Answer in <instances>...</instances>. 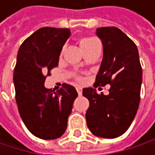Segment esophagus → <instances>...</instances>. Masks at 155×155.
I'll list each match as a JSON object with an SVG mask.
<instances>
[{
  "label": "esophagus",
  "instance_id": "1",
  "mask_svg": "<svg viewBox=\"0 0 155 155\" xmlns=\"http://www.w3.org/2000/svg\"><path fill=\"white\" fill-rule=\"evenodd\" d=\"M76 91H77L79 96H81V93H82V90H81V88L80 86H76Z\"/></svg>",
  "mask_w": 155,
  "mask_h": 155
}]
</instances>
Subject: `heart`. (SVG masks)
Instances as JSON below:
<instances>
[{
  "label": "heart",
  "instance_id": "obj_1",
  "mask_svg": "<svg viewBox=\"0 0 155 155\" xmlns=\"http://www.w3.org/2000/svg\"><path fill=\"white\" fill-rule=\"evenodd\" d=\"M98 46H100V43L94 38H83L80 41V47L81 48V50L83 51V53L94 48L95 47H98ZM77 79L79 81L81 80L80 77H77Z\"/></svg>",
  "mask_w": 155,
  "mask_h": 155
}]
</instances>
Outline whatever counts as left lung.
<instances>
[{
	"label": "left lung",
	"mask_w": 155,
	"mask_h": 155,
	"mask_svg": "<svg viewBox=\"0 0 155 155\" xmlns=\"http://www.w3.org/2000/svg\"><path fill=\"white\" fill-rule=\"evenodd\" d=\"M97 36L103 45V59L94 87L110 84L109 94H98L84 88L89 100L86 122L90 131L102 138H116L130 127L137 112L142 84V67L136 44L119 28L102 27Z\"/></svg>",
	"instance_id": "obj_1"
}]
</instances>
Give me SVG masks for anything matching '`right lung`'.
Instances as JSON below:
<instances>
[{"label": "right lung", "mask_w": 155, "mask_h": 155, "mask_svg": "<svg viewBox=\"0 0 155 155\" xmlns=\"http://www.w3.org/2000/svg\"><path fill=\"white\" fill-rule=\"evenodd\" d=\"M69 28H41L19 47L13 81L16 102L22 121L35 137L56 139L64 135L78 93L64 83L54 91L44 85L50 71L58 65L60 53L70 37Z\"/></svg>", "instance_id": "1"}]
</instances>
